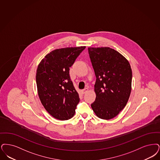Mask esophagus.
Wrapping results in <instances>:
<instances>
[{"label":"esophagus","mask_w":160,"mask_h":160,"mask_svg":"<svg viewBox=\"0 0 160 160\" xmlns=\"http://www.w3.org/2000/svg\"><path fill=\"white\" fill-rule=\"evenodd\" d=\"M88 88H84V89L82 90V93H83V94H84V93H86L88 91Z\"/></svg>","instance_id":"obj_1"}]
</instances>
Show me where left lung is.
<instances>
[{
	"label": "left lung",
	"instance_id": "obj_1",
	"mask_svg": "<svg viewBox=\"0 0 160 160\" xmlns=\"http://www.w3.org/2000/svg\"><path fill=\"white\" fill-rule=\"evenodd\" d=\"M96 80L92 108L99 118H113L122 110L131 93L132 71L122 54L108 47L88 48Z\"/></svg>",
	"mask_w": 160,
	"mask_h": 160
}]
</instances>
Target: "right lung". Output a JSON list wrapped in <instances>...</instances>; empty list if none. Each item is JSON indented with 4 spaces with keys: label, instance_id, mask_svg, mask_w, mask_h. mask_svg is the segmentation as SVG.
I'll return each instance as SVG.
<instances>
[{
    "label": "right lung",
    "instance_id": "1",
    "mask_svg": "<svg viewBox=\"0 0 160 160\" xmlns=\"http://www.w3.org/2000/svg\"><path fill=\"white\" fill-rule=\"evenodd\" d=\"M86 46L54 50L38 64L36 84L40 100L46 110L59 120L75 114L80 98L70 76V68Z\"/></svg>",
    "mask_w": 160,
    "mask_h": 160
}]
</instances>
